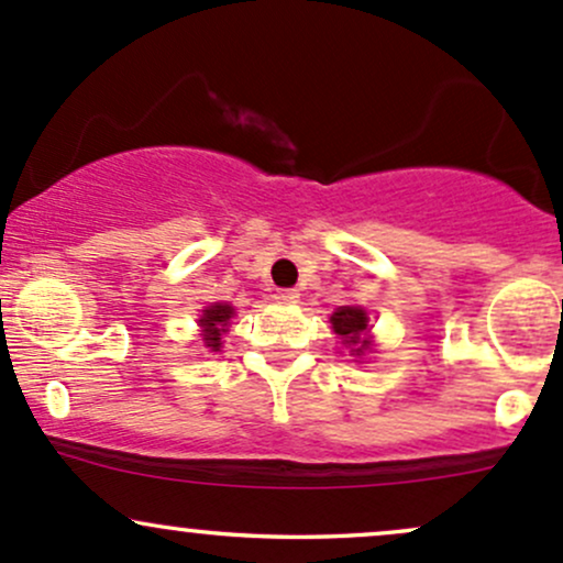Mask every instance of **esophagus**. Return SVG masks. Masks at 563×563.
Returning a JSON list of instances; mask_svg holds the SVG:
<instances>
[{
  "mask_svg": "<svg viewBox=\"0 0 563 563\" xmlns=\"http://www.w3.org/2000/svg\"><path fill=\"white\" fill-rule=\"evenodd\" d=\"M275 299L280 301V305H297L299 291H294V288H280V291L275 294Z\"/></svg>",
  "mask_w": 563,
  "mask_h": 563,
  "instance_id": "1",
  "label": "esophagus"
}]
</instances>
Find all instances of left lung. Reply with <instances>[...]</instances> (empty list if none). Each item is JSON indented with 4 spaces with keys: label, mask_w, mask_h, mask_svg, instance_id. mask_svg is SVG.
<instances>
[{
    "label": "left lung",
    "mask_w": 563,
    "mask_h": 563,
    "mask_svg": "<svg viewBox=\"0 0 563 563\" xmlns=\"http://www.w3.org/2000/svg\"><path fill=\"white\" fill-rule=\"evenodd\" d=\"M331 327H334L336 334L345 340V345L351 347L356 356L366 351V345L369 342H361V331L366 329V312L361 310V307H340V310L331 316Z\"/></svg>",
    "instance_id": "1"
}]
</instances>
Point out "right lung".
<instances>
[{
    "label": "right lung",
    "mask_w": 563,
    "mask_h": 563,
    "mask_svg": "<svg viewBox=\"0 0 563 563\" xmlns=\"http://www.w3.org/2000/svg\"><path fill=\"white\" fill-rule=\"evenodd\" d=\"M232 316H234V310L229 305H212L202 312V318H199V327H202V331H205L202 340L210 351H218V347H221V334L227 331V323Z\"/></svg>",
    "instance_id": "obj_1"
}]
</instances>
